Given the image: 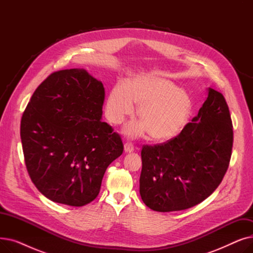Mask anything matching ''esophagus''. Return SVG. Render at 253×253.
<instances>
[{"label":"esophagus","mask_w":253,"mask_h":253,"mask_svg":"<svg viewBox=\"0 0 253 253\" xmlns=\"http://www.w3.org/2000/svg\"><path fill=\"white\" fill-rule=\"evenodd\" d=\"M124 151H125V153H132L134 151V145H133V143H131V142H126L125 144H124Z\"/></svg>","instance_id":"34e87169"}]
</instances>
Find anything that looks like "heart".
<instances>
[{"instance_id":"obj_1","label":"heart","mask_w":253,"mask_h":253,"mask_svg":"<svg viewBox=\"0 0 253 253\" xmlns=\"http://www.w3.org/2000/svg\"><path fill=\"white\" fill-rule=\"evenodd\" d=\"M141 123L131 124L125 133L138 136L148 130L156 140H168L176 136L187 124L192 111L190 96L168 80L152 75L128 79L125 85H115L105 104V116L113 124H121L134 113Z\"/></svg>"}]
</instances>
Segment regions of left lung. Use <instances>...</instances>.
<instances>
[{
	"mask_svg": "<svg viewBox=\"0 0 253 253\" xmlns=\"http://www.w3.org/2000/svg\"><path fill=\"white\" fill-rule=\"evenodd\" d=\"M233 148V125L221 93L208 96L192 122L167 142L143 145L139 194L159 212L179 211L204 201L221 182Z\"/></svg>",
	"mask_w": 253,
	"mask_h": 253,
	"instance_id": "obj_1",
	"label": "left lung"
}]
</instances>
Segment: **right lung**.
Segmentation results:
<instances>
[{
  "mask_svg": "<svg viewBox=\"0 0 253 253\" xmlns=\"http://www.w3.org/2000/svg\"><path fill=\"white\" fill-rule=\"evenodd\" d=\"M104 88L84 69L51 74L21 118L20 137L32 181L49 200L80 207L97 197L121 137L101 121Z\"/></svg>",
  "mask_w": 253,
  "mask_h": 253,
  "instance_id": "1",
  "label": "right lung"
}]
</instances>
